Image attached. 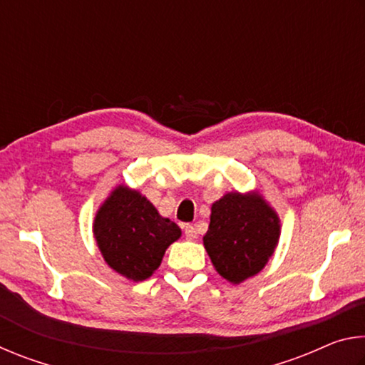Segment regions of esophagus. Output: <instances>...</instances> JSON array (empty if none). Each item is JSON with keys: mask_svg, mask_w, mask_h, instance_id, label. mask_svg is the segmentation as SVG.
Returning <instances> with one entry per match:
<instances>
[{"mask_svg": "<svg viewBox=\"0 0 365 365\" xmlns=\"http://www.w3.org/2000/svg\"><path fill=\"white\" fill-rule=\"evenodd\" d=\"M185 237L188 240H195L196 238V228L193 225H185Z\"/></svg>", "mask_w": 365, "mask_h": 365, "instance_id": "1", "label": "esophagus"}]
</instances>
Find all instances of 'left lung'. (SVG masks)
I'll use <instances>...</instances> for the list:
<instances>
[{"label":"left lung","mask_w":365,"mask_h":365,"mask_svg":"<svg viewBox=\"0 0 365 365\" xmlns=\"http://www.w3.org/2000/svg\"><path fill=\"white\" fill-rule=\"evenodd\" d=\"M280 238V219L257 191H232L211 207V224L202 238L215 270L230 283L259 274Z\"/></svg>","instance_id":"left-lung-1"}]
</instances>
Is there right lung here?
Returning <instances> with one entry per match:
<instances>
[{"label":"right lung","mask_w":365,"mask_h":365,"mask_svg":"<svg viewBox=\"0 0 365 365\" xmlns=\"http://www.w3.org/2000/svg\"><path fill=\"white\" fill-rule=\"evenodd\" d=\"M93 233L109 267L128 280L141 282L159 267L165 250L180 238L182 230L159 215L140 191L119 185L98 209Z\"/></svg>","instance_id":"add662e5"}]
</instances>
